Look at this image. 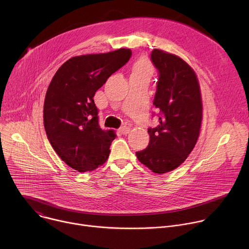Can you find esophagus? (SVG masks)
<instances>
[{
  "mask_svg": "<svg viewBox=\"0 0 249 249\" xmlns=\"http://www.w3.org/2000/svg\"><path fill=\"white\" fill-rule=\"evenodd\" d=\"M129 131H130V128L127 127V126H123V127H121V128L119 129V132H120L121 134H123V135H127V134L129 133Z\"/></svg>",
  "mask_w": 249,
  "mask_h": 249,
  "instance_id": "esophagus-1",
  "label": "esophagus"
}]
</instances>
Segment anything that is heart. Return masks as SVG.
<instances>
[{
	"label": "heart",
	"mask_w": 249,
	"mask_h": 249,
	"mask_svg": "<svg viewBox=\"0 0 249 249\" xmlns=\"http://www.w3.org/2000/svg\"><path fill=\"white\" fill-rule=\"evenodd\" d=\"M133 75L137 76H148L150 77L152 74V67L150 63L146 60L138 61L133 67Z\"/></svg>",
	"instance_id": "heart-1"
}]
</instances>
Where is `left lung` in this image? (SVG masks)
I'll list each match as a JSON object with an SVG mask.
<instances>
[{
    "instance_id": "8db88e82",
    "label": "left lung",
    "mask_w": 249,
    "mask_h": 249,
    "mask_svg": "<svg viewBox=\"0 0 249 249\" xmlns=\"http://www.w3.org/2000/svg\"><path fill=\"white\" fill-rule=\"evenodd\" d=\"M151 60L159 80L154 98L158 125L150 127L149 145L136 152L138 160L155 173L179 166L192 152L202 122V100L192 68L178 56L154 49Z\"/></svg>"
}]
</instances>
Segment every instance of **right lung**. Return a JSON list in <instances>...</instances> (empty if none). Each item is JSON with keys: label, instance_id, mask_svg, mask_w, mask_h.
Masks as SVG:
<instances>
[{"label": "right lung", "instance_id": "obj_1", "mask_svg": "<svg viewBox=\"0 0 249 249\" xmlns=\"http://www.w3.org/2000/svg\"><path fill=\"white\" fill-rule=\"evenodd\" d=\"M131 55L130 49L121 48L73 57L48 87L43 108L47 138L61 160L80 172L97 168L109 156L115 134L100 129L93 96Z\"/></svg>", "mask_w": 249, "mask_h": 249}]
</instances>
